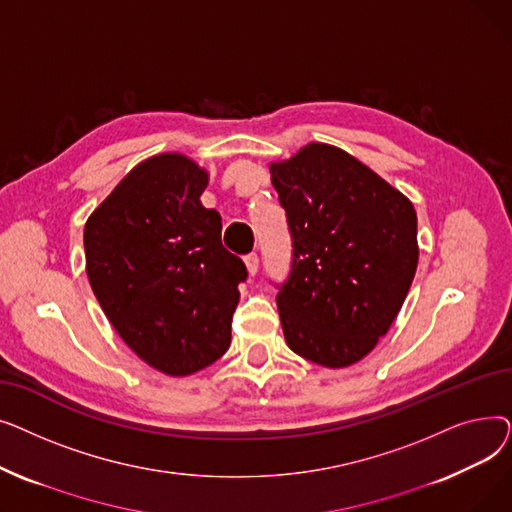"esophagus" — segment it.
I'll return each instance as SVG.
<instances>
[{
	"label": "esophagus",
	"mask_w": 512,
	"mask_h": 512,
	"mask_svg": "<svg viewBox=\"0 0 512 512\" xmlns=\"http://www.w3.org/2000/svg\"><path fill=\"white\" fill-rule=\"evenodd\" d=\"M245 265H247L249 276H255L257 270H259V255H257V253H249V255L245 257Z\"/></svg>",
	"instance_id": "34e87169"
}]
</instances>
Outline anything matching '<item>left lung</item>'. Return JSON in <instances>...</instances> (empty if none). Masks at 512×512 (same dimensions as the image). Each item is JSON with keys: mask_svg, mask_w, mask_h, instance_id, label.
<instances>
[{"mask_svg": "<svg viewBox=\"0 0 512 512\" xmlns=\"http://www.w3.org/2000/svg\"><path fill=\"white\" fill-rule=\"evenodd\" d=\"M292 236L276 297L294 353L330 369L373 351L415 278L413 203L351 153L309 143L270 166Z\"/></svg>", "mask_w": 512, "mask_h": 512, "instance_id": "1", "label": "left lung"}]
</instances>
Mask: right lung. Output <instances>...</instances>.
Segmentation results:
<instances>
[{
	"label": "right lung",
	"mask_w": 512,
	"mask_h": 512,
	"mask_svg": "<svg viewBox=\"0 0 512 512\" xmlns=\"http://www.w3.org/2000/svg\"><path fill=\"white\" fill-rule=\"evenodd\" d=\"M209 176L180 153L134 166L85 224L87 276L120 338L153 369L182 378L230 346L247 267L201 205Z\"/></svg>",
	"instance_id": "obj_1"
}]
</instances>
